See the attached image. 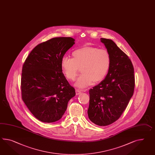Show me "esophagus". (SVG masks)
Here are the masks:
<instances>
[{"label":"esophagus","instance_id":"1","mask_svg":"<svg viewBox=\"0 0 155 155\" xmlns=\"http://www.w3.org/2000/svg\"><path fill=\"white\" fill-rule=\"evenodd\" d=\"M76 93L77 95L80 94L81 93V91L79 90V89H76Z\"/></svg>","mask_w":155,"mask_h":155}]
</instances>
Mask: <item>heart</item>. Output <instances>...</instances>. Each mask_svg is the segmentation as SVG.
<instances>
[{"instance_id":"obj_1","label":"heart","mask_w":155,"mask_h":155,"mask_svg":"<svg viewBox=\"0 0 155 155\" xmlns=\"http://www.w3.org/2000/svg\"><path fill=\"white\" fill-rule=\"evenodd\" d=\"M73 58L63 57L61 66L67 79L73 81L79 73L80 68L83 73L76 82L80 88L86 87L94 82L99 83L105 79L109 71L111 57L106 49L96 46H86L74 50Z\"/></svg>"}]
</instances>
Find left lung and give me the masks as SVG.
Segmentation results:
<instances>
[{
    "label": "left lung",
    "mask_w": 155,
    "mask_h": 155,
    "mask_svg": "<svg viewBox=\"0 0 155 155\" xmlns=\"http://www.w3.org/2000/svg\"><path fill=\"white\" fill-rule=\"evenodd\" d=\"M111 57L105 78L89 90L87 113L90 120L99 126L111 124L120 117L134 91V67L128 55L111 40L101 38Z\"/></svg>",
    "instance_id": "left-lung-1"
}]
</instances>
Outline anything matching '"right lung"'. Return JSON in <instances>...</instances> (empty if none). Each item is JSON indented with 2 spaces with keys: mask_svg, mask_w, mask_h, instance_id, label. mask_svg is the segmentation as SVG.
I'll return each instance as SVG.
<instances>
[{
  "mask_svg": "<svg viewBox=\"0 0 155 155\" xmlns=\"http://www.w3.org/2000/svg\"><path fill=\"white\" fill-rule=\"evenodd\" d=\"M70 37L51 38L35 46L23 64L22 99L38 120L53 123L61 119L68 101L76 95L62 72L61 59L74 44Z\"/></svg>",
  "mask_w": 155,
  "mask_h": 155,
  "instance_id": "obj_1",
  "label": "right lung"
}]
</instances>
